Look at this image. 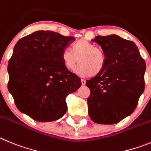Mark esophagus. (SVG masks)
<instances>
[{"label": "esophagus", "instance_id": "34e87169", "mask_svg": "<svg viewBox=\"0 0 151 151\" xmlns=\"http://www.w3.org/2000/svg\"><path fill=\"white\" fill-rule=\"evenodd\" d=\"M81 84H82V86H85L86 85V81H85V80H83V79H81Z\"/></svg>", "mask_w": 151, "mask_h": 151}]
</instances>
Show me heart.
<instances>
[{"label": "heart", "mask_w": 151, "mask_h": 151, "mask_svg": "<svg viewBox=\"0 0 151 151\" xmlns=\"http://www.w3.org/2000/svg\"><path fill=\"white\" fill-rule=\"evenodd\" d=\"M61 57L67 70H73L77 62L80 63L75 71L82 77L98 75L105 68L106 55L104 51L85 40L73 43L71 51L65 49Z\"/></svg>", "instance_id": "1"}]
</instances>
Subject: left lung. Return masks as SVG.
<instances>
[{
  "mask_svg": "<svg viewBox=\"0 0 151 151\" xmlns=\"http://www.w3.org/2000/svg\"><path fill=\"white\" fill-rule=\"evenodd\" d=\"M106 55L104 70L86 85L90 89L88 113L99 124H115L135 111L145 90L146 64L135 43L116 35L97 36Z\"/></svg>",
  "mask_w": 151,
  "mask_h": 151,
  "instance_id": "obj_1",
  "label": "left lung"
}]
</instances>
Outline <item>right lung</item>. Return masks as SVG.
Returning a JSON list of instances; mask_svg holds the SVG:
<instances>
[{"label":"right lung","instance_id":"1","mask_svg":"<svg viewBox=\"0 0 151 151\" xmlns=\"http://www.w3.org/2000/svg\"><path fill=\"white\" fill-rule=\"evenodd\" d=\"M73 37L37 31L20 39L8 63V90L16 107L36 121L60 119L68 95L81 87L80 77L65 68L62 52Z\"/></svg>","mask_w":151,"mask_h":151}]
</instances>
